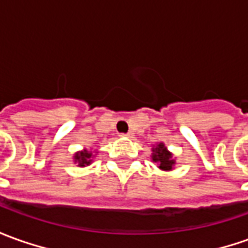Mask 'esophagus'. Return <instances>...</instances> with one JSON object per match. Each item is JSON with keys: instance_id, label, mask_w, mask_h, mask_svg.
<instances>
[{"instance_id": "obj_1", "label": "esophagus", "mask_w": 248, "mask_h": 248, "mask_svg": "<svg viewBox=\"0 0 248 248\" xmlns=\"http://www.w3.org/2000/svg\"><path fill=\"white\" fill-rule=\"evenodd\" d=\"M121 136H122V137L131 138V137H133V136H134V133H133V131H129V133H126V134H121Z\"/></svg>"}]
</instances>
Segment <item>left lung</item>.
<instances>
[{"label": "left lung", "instance_id": "1", "mask_svg": "<svg viewBox=\"0 0 248 248\" xmlns=\"http://www.w3.org/2000/svg\"><path fill=\"white\" fill-rule=\"evenodd\" d=\"M151 159L163 171H172L173 167L176 164V161L173 159V155L167 149L164 142H157L156 145H153Z\"/></svg>", "mask_w": 248, "mask_h": 248}]
</instances>
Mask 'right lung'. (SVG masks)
<instances>
[{"mask_svg": "<svg viewBox=\"0 0 248 248\" xmlns=\"http://www.w3.org/2000/svg\"><path fill=\"white\" fill-rule=\"evenodd\" d=\"M95 155H97V151H91V149H82V151H78V152L75 153L73 156V161L75 164H77L78 167H87L89 164H92L93 161V157Z\"/></svg>", "mask_w": 248, "mask_h": 248, "instance_id": "right-lung-1", "label": "right lung"}]
</instances>
